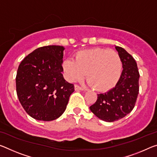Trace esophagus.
I'll return each instance as SVG.
<instances>
[{
	"label": "esophagus",
	"mask_w": 157,
	"mask_h": 157,
	"mask_svg": "<svg viewBox=\"0 0 157 157\" xmlns=\"http://www.w3.org/2000/svg\"><path fill=\"white\" fill-rule=\"evenodd\" d=\"M75 90H84V88L81 87V86H79V85H78V84H75Z\"/></svg>",
	"instance_id": "obj_1"
}]
</instances>
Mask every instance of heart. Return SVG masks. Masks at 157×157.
Returning <instances> with one entry per match:
<instances>
[{"instance_id": "heart-1", "label": "heart", "mask_w": 157, "mask_h": 157, "mask_svg": "<svg viewBox=\"0 0 157 157\" xmlns=\"http://www.w3.org/2000/svg\"><path fill=\"white\" fill-rule=\"evenodd\" d=\"M121 61L113 50L94 48L80 50L75 54V60L67 59L62 63L66 79L75 82L85 76L96 90L105 92L115 86L121 73Z\"/></svg>"}]
</instances>
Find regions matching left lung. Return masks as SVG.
Returning <instances> with one entry per match:
<instances>
[{
  "label": "left lung",
  "mask_w": 157,
  "mask_h": 157,
  "mask_svg": "<svg viewBox=\"0 0 157 157\" xmlns=\"http://www.w3.org/2000/svg\"><path fill=\"white\" fill-rule=\"evenodd\" d=\"M122 63L123 71L116 86L105 94H99L95 103L89 107L99 119L113 122L130 113L139 93L138 66L133 56L122 47H115Z\"/></svg>",
  "instance_id": "left-lung-1"
}]
</instances>
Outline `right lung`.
<instances>
[{
    "label": "right lung",
    "instance_id": "right-lung-1",
    "mask_svg": "<svg viewBox=\"0 0 157 157\" xmlns=\"http://www.w3.org/2000/svg\"><path fill=\"white\" fill-rule=\"evenodd\" d=\"M64 47H39L19 64L16 76L17 94L25 111L40 121L59 118L65 111L73 84L64 79L61 72Z\"/></svg>",
    "mask_w": 157,
    "mask_h": 157
}]
</instances>
